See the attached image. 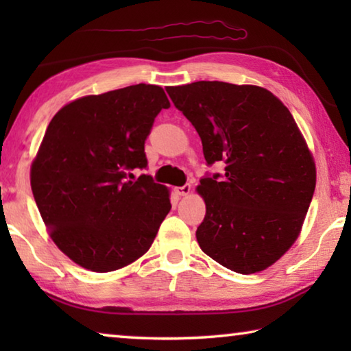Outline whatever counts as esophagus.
Returning a JSON list of instances; mask_svg holds the SVG:
<instances>
[{
    "instance_id": "obj_1",
    "label": "esophagus",
    "mask_w": 351,
    "mask_h": 351,
    "mask_svg": "<svg viewBox=\"0 0 351 351\" xmlns=\"http://www.w3.org/2000/svg\"><path fill=\"white\" fill-rule=\"evenodd\" d=\"M190 190H192V186H190V184H184L181 187H176L175 192L180 195V197H186V195L190 193Z\"/></svg>"
}]
</instances>
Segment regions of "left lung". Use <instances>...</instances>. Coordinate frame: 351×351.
I'll list each match as a JSON object with an SVG mask.
<instances>
[{"mask_svg": "<svg viewBox=\"0 0 351 351\" xmlns=\"http://www.w3.org/2000/svg\"><path fill=\"white\" fill-rule=\"evenodd\" d=\"M171 102L197 130L207 165L198 192L206 217L203 252L239 274L263 271L295 241L316 187V167L293 114L260 86L195 82L169 86Z\"/></svg>", "mask_w": 351, "mask_h": 351, "instance_id": "1", "label": "left lung"}]
</instances>
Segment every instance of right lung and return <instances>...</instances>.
Instances as JSON below:
<instances>
[{
    "mask_svg": "<svg viewBox=\"0 0 351 351\" xmlns=\"http://www.w3.org/2000/svg\"><path fill=\"white\" fill-rule=\"evenodd\" d=\"M170 102L161 86L86 96L57 112L31 169L35 203L51 239L82 268L110 272L150 249L171 209L147 169L145 139Z\"/></svg>",
    "mask_w": 351,
    "mask_h": 351,
    "instance_id": "obj_1",
    "label": "right lung"
}]
</instances>
